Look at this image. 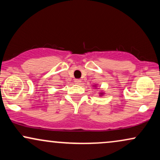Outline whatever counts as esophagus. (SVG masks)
<instances>
[{
  "instance_id": "1",
  "label": "esophagus",
  "mask_w": 160,
  "mask_h": 160,
  "mask_svg": "<svg viewBox=\"0 0 160 160\" xmlns=\"http://www.w3.org/2000/svg\"><path fill=\"white\" fill-rule=\"evenodd\" d=\"M74 82L76 84H80V82H81V80H79V79H76V80H74Z\"/></svg>"
}]
</instances>
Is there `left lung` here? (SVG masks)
Here are the masks:
<instances>
[{"mask_svg":"<svg viewBox=\"0 0 160 160\" xmlns=\"http://www.w3.org/2000/svg\"><path fill=\"white\" fill-rule=\"evenodd\" d=\"M93 86H95V88H97V85H93ZM104 95V92L101 91L100 92H99V95H100V96H102V95Z\"/></svg>","mask_w":160,"mask_h":160,"instance_id":"8db88e82","label":"left lung"}]
</instances>
